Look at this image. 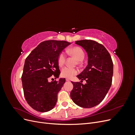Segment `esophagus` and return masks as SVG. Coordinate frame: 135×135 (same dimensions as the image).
Wrapping results in <instances>:
<instances>
[{
  "label": "esophagus",
  "mask_w": 135,
  "mask_h": 135,
  "mask_svg": "<svg viewBox=\"0 0 135 135\" xmlns=\"http://www.w3.org/2000/svg\"><path fill=\"white\" fill-rule=\"evenodd\" d=\"M66 81H70V79H66Z\"/></svg>",
  "instance_id": "34e87169"
}]
</instances>
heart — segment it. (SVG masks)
I'll return each instance as SVG.
<instances>
[{"label":"heart","instance_id":"obj_1","mask_svg":"<svg viewBox=\"0 0 135 135\" xmlns=\"http://www.w3.org/2000/svg\"><path fill=\"white\" fill-rule=\"evenodd\" d=\"M70 54L74 56L78 61H81L84 58V52L80 47H74L71 48L68 50ZM66 60V56L64 52H61L58 57V64L59 66H61L64 64ZM78 73V70L75 68L70 67H65L61 71V75L67 78H71Z\"/></svg>","mask_w":135,"mask_h":135}]
</instances>
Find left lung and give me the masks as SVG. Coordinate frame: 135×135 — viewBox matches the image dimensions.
<instances>
[{
    "label": "left lung",
    "instance_id": "left-lung-1",
    "mask_svg": "<svg viewBox=\"0 0 135 135\" xmlns=\"http://www.w3.org/2000/svg\"><path fill=\"white\" fill-rule=\"evenodd\" d=\"M75 44L82 47L88 55V65L76 76L86 83L73 82L70 97L80 107L91 108L104 100L111 87L113 74V63L105 47L92 40H81Z\"/></svg>",
    "mask_w": 135,
    "mask_h": 135
}]
</instances>
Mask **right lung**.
I'll list each match as a JSON object with an SVG mask.
<instances>
[{
    "instance_id": "right-lung-1",
    "label": "right lung",
    "mask_w": 135,
    "mask_h": 135,
    "mask_svg": "<svg viewBox=\"0 0 135 135\" xmlns=\"http://www.w3.org/2000/svg\"><path fill=\"white\" fill-rule=\"evenodd\" d=\"M70 44L63 40H46L40 43L25 60L21 77L24 96L28 104L40 112L55 107L57 94L65 83V78L49 82L52 75L59 77L58 57Z\"/></svg>"
}]
</instances>
